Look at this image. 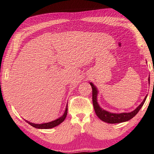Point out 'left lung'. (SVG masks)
<instances>
[{"label": "left lung", "instance_id": "left-lung-1", "mask_svg": "<svg viewBox=\"0 0 154 154\" xmlns=\"http://www.w3.org/2000/svg\"><path fill=\"white\" fill-rule=\"evenodd\" d=\"M149 83V77L148 78ZM90 85L92 86V103L94 105V109L96 115L98 116V118L105 122H107L109 124H117V123H122V122L128 121L131 120L139 112L141 107H143L144 102L146 100L147 96L145 97L144 100L142 102L140 105L135 110H134L133 111L131 112H123L120 114H115V113H111L105 111V110L102 109L99 105H98L97 102V90L96 88V86H94L92 82H90Z\"/></svg>", "mask_w": 154, "mask_h": 154}]
</instances>
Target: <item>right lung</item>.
<instances>
[{
	"label": "right lung",
	"instance_id": "1",
	"mask_svg": "<svg viewBox=\"0 0 154 154\" xmlns=\"http://www.w3.org/2000/svg\"><path fill=\"white\" fill-rule=\"evenodd\" d=\"M67 112H68V104H67L66 108V110H65V112H64V115H63V116H61L60 118H58V119L53 121V122H48V123L42 124H33V123H31V122H29L28 121H26V122H28V123L30 125H32V127H34V128H38V129H50V128H53L56 127V126H57L60 124H61L62 122L65 120V118L67 116Z\"/></svg>",
	"mask_w": 154,
	"mask_h": 154
}]
</instances>
